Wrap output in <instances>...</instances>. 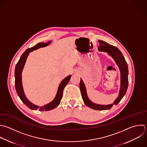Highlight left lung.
<instances>
[{
  "instance_id": "obj_1",
  "label": "left lung",
  "mask_w": 147,
  "mask_h": 147,
  "mask_svg": "<svg viewBox=\"0 0 147 147\" xmlns=\"http://www.w3.org/2000/svg\"><path fill=\"white\" fill-rule=\"evenodd\" d=\"M98 42L100 44V46L98 49V51L107 52L114 59L119 68L121 72V86L118 96L112 104L108 105H98L92 102L88 99L87 95L86 87L82 79H80V89L83 102L86 105L94 110H104L111 109L114 105H117L125 95L128 87V67L123 56L116 47L110 45L108 43L101 40H99Z\"/></svg>"
}]
</instances>
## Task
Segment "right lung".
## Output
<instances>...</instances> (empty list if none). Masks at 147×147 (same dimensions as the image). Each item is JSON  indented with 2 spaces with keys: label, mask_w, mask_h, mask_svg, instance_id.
<instances>
[{
  "label": "right lung",
  "mask_w": 147,
  "mask_h": 147,
  "mask_svg": "<svg viewBox=\"0 0 147 147\" xmlns=\"http://www.w3.org/2000/svg\"><path fill=\"white\" fill-rule=\"evenodd\" d=\"M51 41H48L47 43H44V42L38 43L36 44L35 46H34L33 47L26 49L25 52L22 55L21 57H20V59L19 60L18 62L17 63L16 66L15 86H16L17 93L19 96V97L20 98V99H21V100L22 101V102L29 109L33 110H36L38 109L40 111H48V110H52L56 108V107H57L60 103V101L63 96L64 88L65 87V86L68 83L71 77V75H69L62 80V82L60 83L57 92L55 99L51 102H50L47 105H44V106L39 107L37 105H35L34 104L30 102L26 97L25 93L24 92L22 84V72L24 67L25 64L26 63L27 57L30 52L33 51L34 50L38 49V48L47 47L51 43Z\"/></svg>",
  "instance_id": "obj_1"
}]
</instances>
